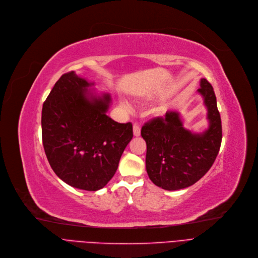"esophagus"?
I'll list each match as a JSON object with an SVG mask.
<instances>
[{
  "label": "esophagus",
  "instance_id": "1",
  "mask_svg": "<svg viewBox=\"0 0 258 258\" xmlns=\"http://www.w3.org/2000/svg\"><path fill=\"white\" fill-rule=\"evenodd\" d=\"M133 133H134V136H136V137L141 136V126L139 124H137V122L133 125Z\"/></svg>",
  "mask_w": 258,
  "mask_h": 258
}]
</instances>
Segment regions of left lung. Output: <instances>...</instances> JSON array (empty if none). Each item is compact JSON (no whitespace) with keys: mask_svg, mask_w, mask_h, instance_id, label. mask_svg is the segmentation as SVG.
<instances>
[{"mask_svg":"<svg viewBox=\"0 0 258 258\" xmlns=\"http://www.w3.org/2000/svg\"><path fill=\"white\" fill-rule=\"evenodd\" d=\"M199 92L208 108L210 127L192 134L182 127L176 112H167L145 122L141 134L147 144L146 168L149 178L165 190H178L200 180L215 162L222 145V119L211 84L201 81Z\"/></svg>","mask_w":258,"mask_h":258,"instance_id":"left-lung-1","label":"left lung"}]
</instances>
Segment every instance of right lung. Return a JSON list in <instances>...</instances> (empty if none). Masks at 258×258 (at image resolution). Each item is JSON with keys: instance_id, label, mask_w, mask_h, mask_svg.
Returning a JSON list of instances; mask_svg holds the SVG:
<instances>
[{"instance_id": "add662e5", "label": "right lung", "mask_w": 258, "mask_h": 258, "mask_svg": "<svg viewBox=\"0 0 258 258\" xmlns=\"http://www.w3.org/2000/svg\"><path fill=\"white\" fill-rule=\"evenodd\" d=\"M89 84L70 71L58 79L42 110L44 150L54 173L68 185L96 191L116 172L133 138L132 124H120L106 112L109 94L89 101Z\"/></svg>"}]
</instances>
